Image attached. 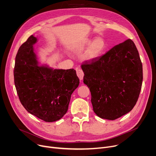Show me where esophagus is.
<instances>
[{
  "mask_svg": "<svg viewBox=\"0 0 156 156\" xmlns=\"http://www.w3.org/2000/svg\"><path fill=\"white\" fill-rule=\"evenodd\" d=\"M76 75L78 76V78H80V80H82L83 78V76H84V73L82 71V69L77 68L76 69Z\"/></svg>",
  "mask_w": 156,
  "mask_h": 156,
  "instance_id": "34e87169",
  "label": "esophagus"
}]
</instances>
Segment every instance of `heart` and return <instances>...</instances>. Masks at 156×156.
<instances>
[{
    "label": "heart",
    "mask_w": 156,
    "mask_h": 156,
    "mask_svg": "<svg viewBox=\"0 0 156 156\" xmlns=\"http://www.w3.org/2000/svg\"><path fill=\"white\" fill-rule=\"evenodd\" d=\"M83 47H87L84 57L87 60H94L99 57L104 52L106 43L102 37H97L94 40L88 39L83 44Z\"/></svg>",
    "instance_id": "1"
}]
</instances>
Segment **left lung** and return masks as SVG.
I'll return each instance as SVG.
<instances>
[{
	"label": "left lung",
	"instance_id": "8db88e82",
	"mask_svg": "<svg viewBox=\"0 0 156 156\" xmlns=\"http://www.w3.org/2000/svg\"><path fill=\"white\" fill-rule=\"evenodd\" d=\"M81 69L98 116L114 120L132 110L141 90L143 70L132 40L115 45L95 59L85 61Z\"/></svg>",
	"mask_w": 156,
	"mask_h": 156
}]
</instances>
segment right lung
Listing matches in <instances>:
<instances>
[{"instance_id":"add662e5","label":"right lung","mask_w":156,"mask_h":156,"mask_svg":"<svg viewBox=\"0 0 156 156\" xmlns=\"http://www.w3.org/2000/svg\"><path fill=\"white\" fill-rule=\"evenodd\" d=\"M31 35L20 47L15 59L14 84L25 109L46 122L60 119L66 113L71 96L80 80L74 69H53L38 66Z\"/></svg>"}]
</instances>
